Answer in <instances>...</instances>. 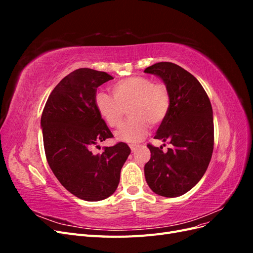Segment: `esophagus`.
Returning <instances> with one entry per match:
<instances>
[{
    "instance_id": "obj_1",
    "label": "esophagus",
    "mask_w": 253,
    "mask_h": 253,
    "mask_svg": "<svg viewBox=\"0 0 253 253\" xmlns=\"http://www.w3.org/2000/svg\"><path fill=\"white\" fill-rule=\"evenodd\" d=\"M129 148H131L132 152H134L136 150V148H137V145L136 144H129Z\"/></svg>"
}]
</instances>
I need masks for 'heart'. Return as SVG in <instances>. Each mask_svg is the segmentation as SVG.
<instances>
[{
    "mask_svg": "<svg viewBox=\"0 0 253 253\" xmlns=\"http://www.w3.org/2000/svg\"><path fill=\"white\" fill-rule=\"evenodd\" d=\"M113 97L98 91L94 104L106 125L116 127L127 109L129 119L117 129L115 136L120 141L138 142L147 136L151 125L159 126L170 111L171 96L163 82H153L148 77L132 76L117 81L112 86Z\"/></svg>",
    "mask_w": 253,
    "mask_h": 253,
    "instance_id": "obj_1",
    "label": "heart"
}]
</instances>
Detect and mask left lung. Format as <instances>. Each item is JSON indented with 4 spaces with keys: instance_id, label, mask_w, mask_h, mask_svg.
<instances>
[{
    "instance_id": "obj_1",
    "label": "left lung",
    "mask_w": 253,
    "mask_h": 253,
    "mask_svg": "<svg viewBox=\"0 0 253 253\" xmlns=\"http://www.w3.org/2000/svg\"><path fill=\"white\" fill-rule=\"evenodd\" d=\"M144 73L162 78L171 96L169 114L154 137L169 143L170 148L164 152L163 147L148 144L151 158L144 166L145 180L156 194L177 197L202 179L211 160V102L198 80L177 64L158 62L145 68Z\"/></svg>"
}]
</instances>
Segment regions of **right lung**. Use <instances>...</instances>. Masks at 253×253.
<instances>
[{"mask_svg": "<svg viewBox=\"0 0 253 253\" xmlns=\"http://www.w3.org/2000/svg\"><path fill=\"white\" fill-rule=\"evenodd\" d=\"M114 79L105 72L79 68L52 89L41 117L45 155L52 173L68 192L98 202L116 191L131 149L125 142L93 148L113 134L95 109L97 87Z\"/></svg>", "mask_w": 253, "mask_h": 253, "instance_id": "right-lung-1", "label": "right lung"}]
</instances>
